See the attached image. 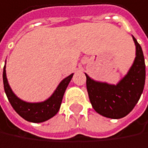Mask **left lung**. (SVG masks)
Instances as JSON below:
<instances>
[{"instance_id": "8db88e82", "label": "left lung", "mask_w": 148, "mask_h": 148, "mask_svg": "<svg viewBox=\"0 0 148 148\" xmlns=\"http://www.w3.org/2000/svg\"><path fill=\"white\" fill-rule=\"evenodd\" d=\"M136 57L127 74L116 84L96 82L86 75V87L93 109L103 116L120 119L128 114L138 103L144 89L146 65L142 49L133 36Z\"/></svg>"}]
</instances>
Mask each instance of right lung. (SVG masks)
<instances>
[{
	"label": "right lung",
	"instance_id": "right-lung-1",
	"mask_svg": "<svg viewBox=\"0 0 148 148\" xmlns=\"http://www.w3.org/2000/svg\"><path fill=\"white\" fill-rule=\"evenodd\" d=\"M5 68L6 66H4L3 68V74H2L5 93L14 110L23 119H25L27 121L35 122V123L43 122L53 117L58 112L64 91L70 81L71 80L73 74H71L69 77L62 80V82L58 84L54 93L46 101L42 103H32L21 100L14 94L7 79Z\"/></svg>",
	"mask_w": 148,
	"mask_h": 148
}]
</instances>
